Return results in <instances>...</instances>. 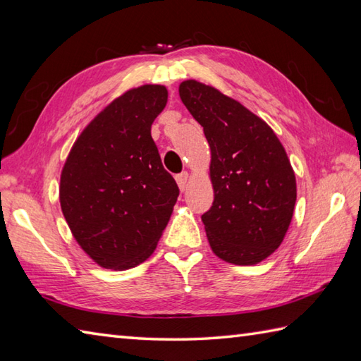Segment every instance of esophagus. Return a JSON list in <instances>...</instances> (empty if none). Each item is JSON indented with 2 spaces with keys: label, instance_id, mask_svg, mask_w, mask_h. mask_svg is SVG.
Listing matches in <instances>:
<instances>
[{
  "label": "esophagus",
  "instance_id": "1",
  "mask_svg": "<svg viewBox=\"0 0 361 361\" xmlns=\"http://www.w3.org/2000/svg\"><path fill=\"white\" fill-rule=\"evenodd\" d=\"M188 179H190V174L187 171H183L180 174L176 176V182H178V185L180 188V191H185L188 187Z\"/></svg>",
  "mask_w": 361,
  "mask_h": 361
}]
</instances>
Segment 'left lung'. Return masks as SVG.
Masks as SVG:
<instances>
[{
	"instance_id": "obj_1",
	"label": "left lung",
	"mask_w": 361,
	"mask_h": 361,
	"mask_svg": "<svg viewBox=\"0 0 361 361\" xmlns=\"http://www.w3.org/2000/svg\"><path fill=\"white\" fill-rule=\"evenodd\" d=\"M179 97L210 146L212 207L202 215L212 251L249 267L282 245L296 204V176L281 140L260 116L218 88L188 79Z\"/></svg>"
}]
</instances>
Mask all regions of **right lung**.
Segmentation results:
<instances>
[{"mask_svg": "<svg viewBox=\"0 0 361 361\" xmlns=\"http://www.w3.org/2000/svg\"><path fill=\"white\" fill-rule=\"evenodd\" d=\"M165 85L145 84L107 104L73 143L59 201L73 237L101 268L124 271L149 259L179 196L151 137Z\"/></svg>", "mask_w": 361, "mask_h": 361, "instance_id": "obj_1", "label": "right lung"}]
</instances>
